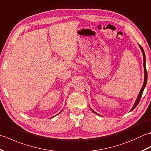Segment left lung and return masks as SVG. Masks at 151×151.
<instances>
[{"label":"left lung","mask_w":151,"mask_h":151,"mask_svg":"<svg viewBox=\"0 0 151 151\" xmlns=\"http://www.w3.org/2000/svg\"><path fill=\"white\" fill-rule=\"evenodd\" d=\"M139 47L140 48L141 50H142V54H143V67H144V82H143V86H142V89H140V91H139V93L138 96H137V97L136 100V101H135V103H134V106H133V107L132 108V109H131V110H130V111H132V110H134V109L137 106V105L138 104L139 102V101H140V99H141V97H142V96L143 92V91H144V89H145V86H146V84H147V70H146V65H145V63H146V60H145V52H144L143 49V48H142V47L140 45H139ZM90 109H91V111H92L93 112V113H95V114H97V115H100V116H101V115L100 114H97V112H95L94 110H93L91 108H90Z\"/></svg>","instance_id":"8db88e82"}]
</instances>
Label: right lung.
<instances>
[{"instance_id": "right-lung-1", "label": "right lung", "mask_w": 151, "mask_h": 151, "mask_svg": "<svg viewBox=\"0 0 151 151\" xmlns=\"http://www.w3.org/2000/svg\"><path fill=\"white\" fill-rule=\"evenodd\" d=\"M62 111H60V113H61V112H62ZM60 113H58V114H60ZM58 114H57V115H58ZM54 116H55V115H54Z\"/></svg>"}]
</instances>
